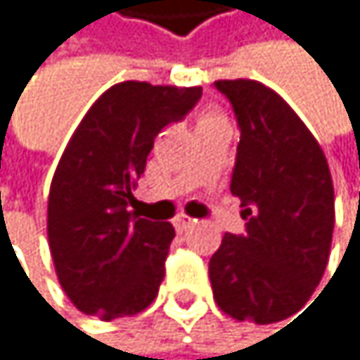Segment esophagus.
<instances>
[{
    "mask_svg": "<svg viewBox=\"0 0 360 360\" xmlns=\"http://www.w3.org/2000/svg\"><path fill=\"white\" fill-rule=\"evenodd\" d=\"M194 222H196V220H192V218H190V216H186V214H176V216H174V220H172V224H174L176 233L188 231Z\"/></svg>",
    "mask_w": 360,
    "mask_h": 360,
    "instance_id": "34e87169",
    "label": "esophagus"
}]
</instances>
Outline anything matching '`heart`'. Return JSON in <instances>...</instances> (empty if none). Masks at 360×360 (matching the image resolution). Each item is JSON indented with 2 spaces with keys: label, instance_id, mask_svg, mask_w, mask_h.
I'll list each match as a JSON object with an SVG mask.
<instances>
[{
  "label": "heart",
  "instance_id": "heart-1",
  "mask_svg": "<svg viewBox=\"0 0 360 360\" xmlns=\"http://www.w3.org/2000/svg\"><path fill=\"white\" fill-rule=\"evenodd\" d=\"M214 120H224V116L218 110H214V108H205L198 114V127L200 125H207V122H214Z\"/></svg>",
  "mask_w": 360,
  "mask_h": 360
}]
</instances>
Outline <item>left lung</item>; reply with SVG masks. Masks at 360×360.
Instances as JSON below:
<instances>
[{"mask_svg":"<svg viewBox=\"0 0 360 360\" xmlns=\"http://www.w3.org/2000/svg\"><path fill=\"white\" fill-rule=\"evenodd\" d=\"M242 138L231 192L246 233H224L210 259L218 307L238 322L274 324L320 285L333 244L335 190L326 155L287 101L255 79H218Z\"/></svg>","mask_w":360,"mask_h":360,"instance_id":"1","label":"left lung"}]
</instances>
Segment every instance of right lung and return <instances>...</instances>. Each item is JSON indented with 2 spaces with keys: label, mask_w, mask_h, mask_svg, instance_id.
<instances>
[{
  "label": "right lung",
  "mask_w": 360,
  "mask_h": 360,
  "mask_svg": "<svg viewBox=\"0 0 360 360\" xmlns=\"http://www.w3.org/2000/svg\"><path fill=\"white\" fill-rule=\"evenodd\" d=\"M200 94V86L114 84L68 140L51 179L47 238L58 281L82 313L110 322L158 298L174 229L127 207L155 136Z\"/></svg>",
  "instance_id": "add662e5"
}]
</instances>
